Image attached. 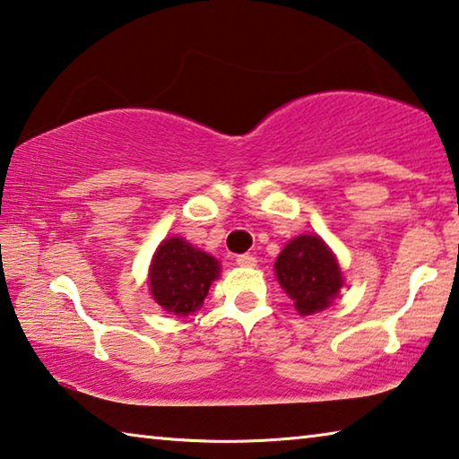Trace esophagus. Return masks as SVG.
Instances as JSON below:
<instances>
[{"label":"esophagus","mask_w":459,"mask_h":459,"mask_svg":"<svg viewBox=\"0 0 459 459\" xmlns=\"http://www.w3.org/2000/svg\"><path fill=\"white\" fill-rule=\"evenodd\" d=\"M235 261H237V265H241V267H255L257 265V257H253V255H238Z\"/></svg>","instance_id":"1"}]
</instances>
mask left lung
I'll list each match as a JSON object with an SVG mask.
<instances>
[{
  "label": "left lung",
  "instance_id": "8db88e82",
  "mask_svg": "<svg viewBox=\"0 0 459 459\" xmlns=\"http://www.w3.org/2000/svg\"><path fill=\"white\" fill-rule=\"evenodd\" d=\"M273 267L280 286L292 298L294 308L302 316L331 307L343 286L337 259L316 235L292 238L281 249Z\"/></svg>",
  "mask_w": 459,
  "mask_h": 459
}]
</instances>
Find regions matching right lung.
Instances as JSON below:
<instances>
[{"instance_id":"obj_1","label":"right lung","mask_w":459,"mask_h":459,"mask_svg":"<svg viewBox=\"0 0 459 459\" xmlns=\"http://www.w3.org/2000/svg\"><path fill=\"white\" fill-rule=\"evenodd\" d=\"M218 273L221 265L212 255L179 237L165 238L152 255L149 269L152 300L178 316L192 315L202 308Z\"/></svg>"}]
</instances>
